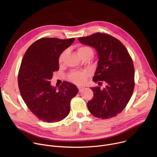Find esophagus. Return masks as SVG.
<instances>
[{
  "label": "esophagus",
  "mask_w": 157,
  "mask_h": 157,
  "mask_svg": "<svg viewBox=\"0 0 157 157\" xmlns=\"http://www.w3.org/2000/svg\"><path fill=\"white\" fill-rule=\"evenodd\" d=\"M78 89H79V93H81V92H82V90L84 89V87H78Z\"/></svg>",
  "instance_id": "obj_1"
}]
</instances>
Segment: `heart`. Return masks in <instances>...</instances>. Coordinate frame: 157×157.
I'll use <instances>...</instances> for the list:
<instances>
[{
	"label": "heart",
	"instance_id": "1",
	"mask_svg": "<svg viewBox=\"0 0 157 157\" xmlns=\"http://www.w3.org/2000/svg\"><path fill=\"white\" fill-rule=\"evenodd\" d=\"M78 55L79 56H81L83 55L86 54V53L93 54V50L90 47H87V46H83V47H79L78 50ZM65 53H66L65 52H63L59 56L58 61L59 63H61L63 62L64 56L65 55ZM68 79L71 82H72L77 85H82V84H84V82L86 81L87 75L84 72L75 71V72L71 73L68 75Z\"/></svg>",
	"mask_w": 157,
	"mask_h": 157
}]
</instances>
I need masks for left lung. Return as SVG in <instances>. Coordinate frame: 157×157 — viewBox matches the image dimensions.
Returning a JSON list of instances; mask_svg holds the SVG:
<instances>
[{
    "label": "left lung",
    "mask_w": 157,
    "mask_h": 157,
    "mask_svg": "<svg viewBox=\"0 0 157 157\" xmlns=\"http://www.w3.org/2000/svg\"><path fill=\"white\" fill-rule=\"evenodd\" d=\"M78 40L94 47L98 54V67L93 80L99 86L91 89L93 99L87 105L95 117L107 119L124 109L133 94L134 66L127 48L119 40L107 33H96ZM106 86L101 88V82Z\"/></svg>",
    "instance_id": "left-lung-1"
}]
</instances>
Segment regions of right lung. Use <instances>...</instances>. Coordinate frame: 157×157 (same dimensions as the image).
Returning a JSON list of instances; mask_svg holds the SVG:
<instances>
[{
  "mask_svg": "<svg viewBox=\"0 0 157 157\" xmlns=\"http://www.w3.org/2000/svg\"><path fill=\"white\" fill-rule=\"evenodd\" d=\"M42 38L29 47L22 59L18 85L22 99L32 113L48 123L62 121L70 112V102L78 93L73 84L64 81L57 90L50 79L59 70V56L75 41Z\"/></svg>",
  "mask_w": 157,
  "mask_h": 157,
  "instance_id": "1",
  "label": "right lung"
}]
</instances>
